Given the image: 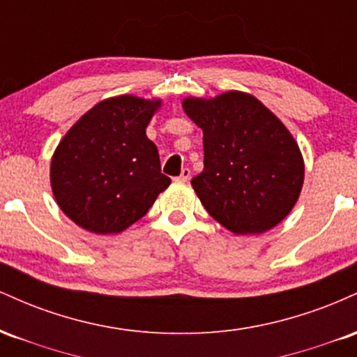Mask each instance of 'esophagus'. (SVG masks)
<instances>
[{
    "mask_svg": "<svg viewBox=\"0 0 357 357\" xmlns=\"http://www.w3.org/2000/svg\"><path fill=\"white\" fill-rule=\"evenodd\" d=\"M190 176H191V171L188 169V167H184V169L181 171V174H179L178 178H174V181H178V183H186L188 179H190Z\"/></svg>",
    "mask_w": 357,
    "mask_h": 357,
    "instance_id": "obj_1",
    "label": "esophagus"
}]
</instances>
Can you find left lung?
<instances>
[{
  "label": "left lung",
  "mask_w": 357,
  "mask_h": 357,
  "mask_svg": "<svg viewBox=\"0 0 357 357\" xmlns=\"http://www.w3.org/2000/svg\"><path fill=\"white\" fill-rule=\"evenodd\" d=\"M186 116L203 129L204 167L191 179L206 211L236 235L264 233L296 206L304 159L273 112L238 90L188 97Z\"/></svg>",
  "instance_id": "1"
}]
</instances>
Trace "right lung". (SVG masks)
I'll return each mask as SVG.
<instances>
[{
  "label": "right lung",
  "instance_id": "1",
  "mask_svg": "<svg viewBox=\"0 0 357 357\" xmlns=\"http://www.w3.org/2000/svg\"><path fill=\"white\" fill-rule=\"evenodd\" d=\"M161 100L110 97L70 127L53 153L52 191L60 210L84 230L121 233L171 184L146 127Z\"/></svg>",
  "mask_w": 357,
  "mask_h": 357
}]
</instances>
